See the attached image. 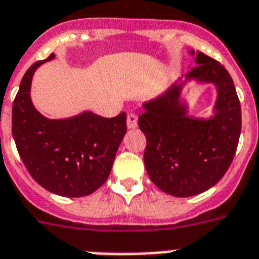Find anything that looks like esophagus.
<instances>
[{"mask_svg": "<svg viewBox=\"0 0 259 259\" xmlns=\"http://www.w3.org/2000/svg\"><path fill=\"white\" fill-rule=\"evenodd\" d=\"M126 123L129 129H136L138 125V117L134 113H129L126 117Z\"/></svg>", "mask_w": 259, "mask_h": 259, "instance_id": "1", "label": "esophagus"}]
</instances>
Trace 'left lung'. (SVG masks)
Returning <instances> with one entry per match:
<instances>
[{"instance_id":"1","label":"left lung","mask_w":259,"mask_h":259,"mask_svg":"<svg viewBox=\"0 0 259 259\" xmlns=\"http://www.w3.org/2000/svg\"><path fill=\"white\" fill-rule=\"evenodd\" d=\"M193 67L165 93L145 102L138 126L146 137V172L162 192L176 197L195 196L225 176L241 136V103L230 74L221 63L203 52L189 51ZM191 80L217 87L214 115H188L181 101L182 87Z\"/></svg>"}]
</instances>
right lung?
<instances>
[{
	"label": "right lung",
	"mask_w": 259,
	"mask_h": 259,
	"mask_svg": "<svg viewBox=\"0 0 259 259\" xmlns=\"http://www.w3.org/2000/svg\"><path fill=\"white\" fill-rule=\"evenodd\" d=\"M40 60L24 75L12 109V134L24 165L42 188L66 197L95 192L109 177L126 134V114L105 118L91 111L50 119L36 110L30 86Z\"/></svg>",
	"instance_id": "obj_1"
}]
</instances>
